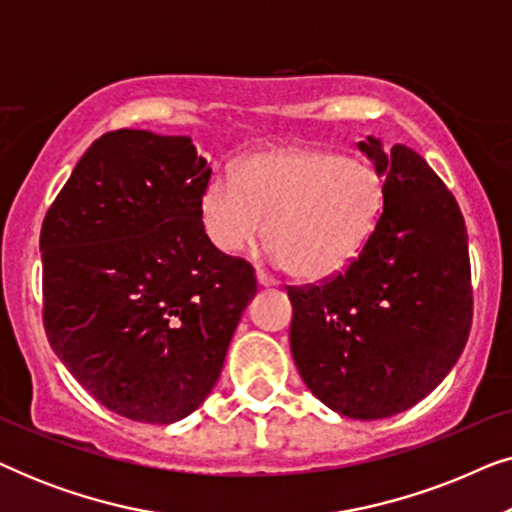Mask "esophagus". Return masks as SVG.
Returning a JSON list of instances; mask_svg holds the SVG:
<instances>
[{"label":"esophagus","instance_id":"esophagus-1","mask_svg":"<svg viewBox=\"0 0 512 512\" xmlns=\"http://www.w3.org/2000/svg\"><path fill=\"white\" fill-rule=\"evenodd\" d=\"M256 282H258V286H261V289H272V286H277L275 279L265 275L263 270H258V272H256Z\"/></svg>","mask_w":512,"mask_h":512}]
</instances>
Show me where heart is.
I'll list each match as a JSON object with an SVG mask.
<instances>
[{"mask_svg": "<svg viewBox=\"0 0 512 512\" xmlns=\"http://www.w3.org/2000/svg\"><path fill=\"white\" fill-rule=\"evenodd\" d=\"M233 177H214L200 195L209 244L233 256L268 230L270 261L305 282L338 275L359 258L387 198L373 165L319 146L251 153Z\"/></svg>", "mask_w": 512, "mask_h": 512, "instance_id": "1", "label": "heart"}]
</instances>
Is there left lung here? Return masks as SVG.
I'll use <instances>...</instances> for the list:
<instances>
[{
	"mask_svg": "<svg viewBox=\"0 0 512 512\" xmlns=\"http://www.w3.org/2000/svg\"><path fill=\"white\" fill-rule=\"evenodd\" d=\"M387 198L359 258L321 286L289 289L291 354L307 389L352 419H384L431 394L473 319L468 235L457 200L405 144L359 142Z\"/></svg>",
	"mask_w": 512,
	"mask_h": 512,
	"instance_id": "left-lung-1",
	"label": "left lung"
}]
</instances>
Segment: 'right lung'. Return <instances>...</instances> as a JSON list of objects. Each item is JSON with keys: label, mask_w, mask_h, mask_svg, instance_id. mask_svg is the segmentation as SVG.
Instances as JSON below:
<instances>
[{"label": "right lung", "mask_w": 512, "mask_h": 512, "mask_svg": "<svg viewBox=\"0 0 512 512\" xmlns=\"http://www.w3.org/2000/svg\"><path fill=\"white\" fill-rule=\"evenodd\" d=\"M209 177L191 137L107 132L41 226L48 342L90 396L135 422L200 408L256 296L251 265L200 228Z\"/></svg>", "instance_id": "1"}]
</instances>
